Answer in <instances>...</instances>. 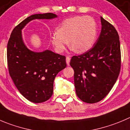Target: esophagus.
I'll use <instances>...</instances> for the list:
<instances>
[{
	"label": "esophagus",
	"mask_w": 130,
	"mask_h": 130,
	"mask_svg": "<svg viewBox=\"0 0 130 130\" xmlns=\"http://www.w3.org/2000/svg\"><path fill=\"white\" fill-rule=\"evenodd\" d=\"M70 60H71V58L69 56H67L66 58V63H67L68 65H70Z\"/></svg>",
	"instance_id": "1"
}]
</instances>
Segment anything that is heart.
Returning <instances> with one entry per match:
<instances>
[{
	"instance_id": "1",
	"label": "heart",
	"mask_w": 130,
	"mask_h": 130,
	"mask_svg": "<svg viewBox=\"0 0 130 130\" xmlns=\"http://www.w3.org/2000/svg\"><path fill=\"white\" fill-rule=\"evenodd\" d=\"M97 29L94 20L90 17L75 16L64 20L53 33L50 41L59 53L68 44L77 53H84L92 47L96 40Z\"/></svg>"
}]
</instances>
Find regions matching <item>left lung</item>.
<instances>
[{"mask_svg": "<svg viewBox=\"0 0 130 130\" xmlns=\"http://www.w3.org/2000/svg\"><path fill=\"white\" fill-rule=\"evenodd\" d=\"M101 30L93 47L73 56L74 82L78 97L87 103L103 100L115 84L121 70L119 37L115 27L101 17Z\"/></svg>", "mask_w": 130, "mask_h": 130, "instance_id": "1", "label": "left lung"}]
</instances>
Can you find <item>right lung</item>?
<instances>
[{
    "label": "right lung",
    "instance_id": "right-lung-1",
    "mask_svg": "<svg viewBox=\"0 0 130 130\" xmlns=\"http://www.w3.org/2000/svg\"><path fill=\"white\" fill-rule=\"evenodd\" d=\"M56 17L51 13L27 17L14 27L7 43L9 73L20 92L33 103H42L52 96L54 79L66 67V57L49 50L43 52L29 50L22 39V29L32 20Z\"/></svg>",
    "mask_w": 130,
    "mask_h": 130
}]
</instances>
